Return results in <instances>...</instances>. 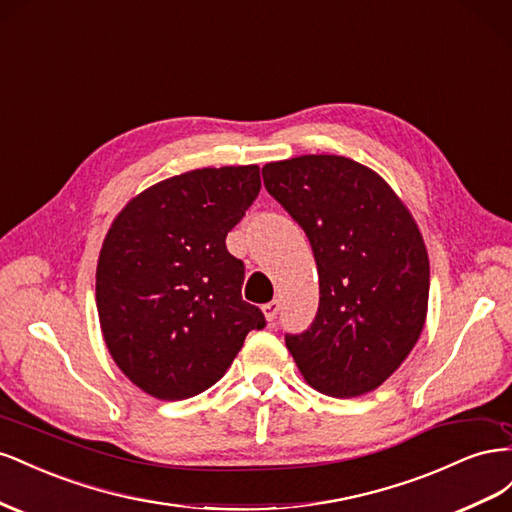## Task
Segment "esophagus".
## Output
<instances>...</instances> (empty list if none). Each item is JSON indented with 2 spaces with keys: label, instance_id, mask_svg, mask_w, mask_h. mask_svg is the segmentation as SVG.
I'll return each instance as SVG.
<instances>
[{
  "label": "esophagus",
  "instance_id": "obj_1",
  "mask_svg": "<svg viewBox=\"0 0 512 512\" xmlns=\"http://www.w3.org/2000/svg\"><path fill=\"white\" fill-rule=\"evenodd\" d=\"M279 311H281V302L279 300H272V302L264 304V315H266L268 321H274L276 315H279Z\"/></svg>",
  "mask_w": 512,
  "mask_h": 512
}]
</instances>
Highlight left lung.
Masks as SVG:
<instances>
[{"label": "left lung", "instance_id": "1", "mask_svg": "<svg viewBox=\"0 0 512 512\" xmlns=\"http://www.w3.org/2000/svg\"><path fill=\"white\" fill-rule=\"evenodd\" d=\"M268 193L304 229L319 274L309 330L285 334L306 384L337 399L382 386L410 356L429 304L418 225L384 178L352 158L306 154L264 169Z\"/></svg>", "mask_w": 512, "mask_h": 512}]
</instances>
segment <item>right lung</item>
Instances as JSON below:
<instances>
[{"label":"right lung","instance_id":"add662e5","mask_svg":"<svg viewBox=\"0 0 512 512\" xmlns=\"http://www.w3.org/2000/svg\"><path fill=\"white\" fill-rule=\"evenodd\" d=\"M259 188L257 165L173 175L128 201L102 242V337L122 373L152 397L208 390L246 334L266 326L242 300L244 264L225 246Z\"/></svg>","mask_w":512,"mask_h":512}]
</instances>
